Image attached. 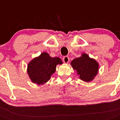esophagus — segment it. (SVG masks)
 I'll return each instance as SVG.
<instances>
[{"label": "esophagus", "instance_id": "34e87169", "mask_svg": "<svg viewBox=\"0 0 120 120\" xmlns=\"http://www.w3.org/2000/svg\"><path fill=\"white\" fill-rule=\"evenodd\" d=\"M63 61H64V63L67 64V63L69 62V57H68V56H64V58H63Z\"/></svg>", "mask_w": 120, "mask_h": 120}]
</instances>
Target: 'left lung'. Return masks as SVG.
<instances>
[{"label": "left lung", "mask_w": 120, "mask_h": 120, "mask_svg": "<svg viewBox=\"0 0 120 120\" xmlns=\"http://www.w3.org/2000/svg\"><path fill=\"white\" fill-rule=\"evenodd\" d=\"M71 65L73 69L77 70L80 79L84 82L93 80L98 71V64L86 53H83L82 56L73 59Z\"/></svg>", "instance_id": "1"}]
</instances>
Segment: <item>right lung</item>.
I'll use <instances>...</instances> for the list:
<instances>
[{
    "mask_svg": "<svg viewBox=\"0 0 120 120\" xmlns=\"http://www.w3.org/2000/svg\"><path fill=\"white\" fill-rule=\"evenodd\" d=\"M58 64H62L60 58H53L49 53L43 52L29 63L27 73L33 83L42 85L50 79L51 75L55 73Z\"/></svg>",
    "mask_w": 120,
    "mask_h": 120,
    "instance_id": "1",
    "label": "right lung"
}]
</instances>
